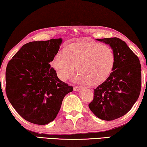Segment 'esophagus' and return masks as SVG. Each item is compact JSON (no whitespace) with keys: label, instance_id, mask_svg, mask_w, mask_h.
<instances>
[{"label":"esophagus","instance_id":"1","mask_svg":"<svg viewBox=\"0 0 147 147\" xmlns=\"http://www.w3.org/2000/svg\"><path fill=\"white\" fill-rule=\"evenodd\" d=\"M81 89V88L80 87H78V86H75L74 87V90L75 91H78Z\"/></svg>","mask_w":147,"mask_h":147}]
</instances>
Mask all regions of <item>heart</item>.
Returning <instances> with one entry per match:
<instances>
[{
	"label": "heart",
	"mask_w": 147,
	"mask_h": 147,
	"mask_svg": "<svg viewBox=\"0 0 147 147\" xmlns=\"http://www.w3.org/2000/svg\"><path fill=\"white\" fill-rule=\"evenodd\" d=\"M114 64L112 49L93 42L72 44L59 51L53 59V66L59 78L65 80L77 67L78 72L73 78L80 84L102 83L110 74Z\"/></svg>",
	"instance_id": "1"
}]
</instances>
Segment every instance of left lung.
<instances>
[{
	"instance_id": "1",
	"label": "left lung",
	"mask_w": 147,
	"mask_h": 147,
	"mask_svg": "<svg viewBox=\"0 0 147 147\" xmlns=\"http://www.w3.org/2000/svg\"><path fill=\"white\" fill-rule=\"evenodd\" d=\"M96 40L111 47L115 54V64L108 78L94 89V98L89 108L98 118L112 121L127 113L138 99L141 67L138 57L121 39Z\"/></svg>"
}]
</instances>
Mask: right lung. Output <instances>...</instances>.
<instances>
[{
  "label": "right lung",
  "mask_w": 147,
  "mask_h": 147,
  "mask_svg": "<svg viewBox=\"0 0 147 147\" xmlns=\"http://www.w3.org/2000/svg\"><path fill=\"white\" fill-rule=\"evenodd\" d=\"M62 39L26 43L12 57L6 71V92L9 102L30 123L44 125L54 120L72 86L61 81L51 61Z\"/></svg>",
  "instance_id": "add662e5"
}]
</instances>
